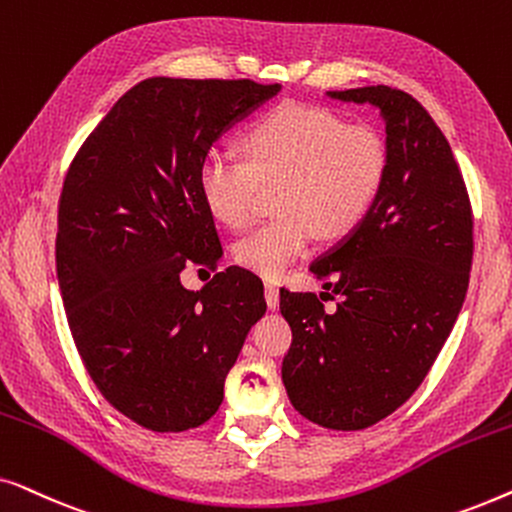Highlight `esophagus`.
<instances>
[{
	"mask_svg": "<svg viewBox=\"0 0 512 512\" xmlns=\"http://www.w3.org/2000/svg\"><path fill=\"white\" fill-rule=\"evenodd\" d=\"M265 303H268L270 310H275V307L279 305V286L268 282L265 284Z\"/></svg>",
	"mask_w": 512,
	"mask_h": 512,
	"instance_id": "34e87169",
	"label": "esophagus"
}]
</instances>
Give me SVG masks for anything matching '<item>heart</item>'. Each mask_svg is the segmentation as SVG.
Segmentation results:
<instances>
[{"instance_id":"1","label":"heart","mask_w":512,"mask_h":512,"mask_svg":"<svg viewBox=\"0 0 512 512\" xmlns=\"http://www.w3.org/2000/svg\"><path fill=\"white\" fill-rule=\"evenodd\" d=\"M242 149L244 158L214 151L202 160L200 195L216 219L242 228L254 221L263 188L277 186V219L235 244L237 263L270 279L303 258L317 233L340 240L359 228L389 172L380 128L312 104L270 109L244 132Z\"/></svg>"}]
</instances>
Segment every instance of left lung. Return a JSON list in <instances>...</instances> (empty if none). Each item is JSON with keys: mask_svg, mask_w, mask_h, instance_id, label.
Instances as JSON below:
<instances>
[{"mask_svg": "<svg viewBox=\"0 0 512 512\" xmlns=\"http://www.w3.org/2000/svg\"><path fill=\"white\" fill-rule=\"evenodd\" d=\"M328 95L380 109L389 172L361 226L310 268L340 296L335 312L326 293L279 291L293 333L282 380L310 422L359 431L401 408L438 359L471 277L473 209L450 144L415 97L389 86Z\"/></svg>", "mask_w": 512, "mask_h": 512, "instance_id": "1", "label": "left lung"}]
</instances>
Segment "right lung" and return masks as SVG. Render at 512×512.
<instances>
[{
	"label": "right lung",
	"instance_id": "obj_1",
	"mask_svg": "<svg viewBox=\"0 0 512 512\" xmlns=\"http://www.w3.org/2000/svg\"><path fill=\"white\" fill-rule=\"evenodd\" d=\"M279 93L251 79L139 81L69 165L55 263L83 366L114 408L144 429L179 433L219 410L228 370L265 314L242 268L205 289L188 265L216 268L221 242L200 195L202 160L223 130Z\"/></svg>",
	"mask_w": 512,
	"mask_h": 512
}]
</instances>
